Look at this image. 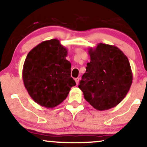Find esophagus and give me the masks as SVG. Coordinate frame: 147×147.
Instances as JSON below:
<instances>
[{
  "label": "esophagus",
  "instance_id": "34e87169",
  "mask_svg": "<svg viewBox=\"0 0 147 147\" xmlns=\"http://www.w3.org/2000/svg\"><path fill=\"white\" fill-rule=\"evenodd\" d=\"M75 82H76V84L78 85V83H79V78H76L75 79Z\"/></svg>",
  "mask_w": 147,
  "mask_h": 147
}]
</instances>
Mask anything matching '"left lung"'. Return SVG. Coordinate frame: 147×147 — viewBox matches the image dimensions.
Returning <instances> with one entry per match:
<instances>
[{"instance_id": "8db88e82", "label": "left lung", "mask_w": 147, "mask_h": 147, "mask_svg": "<svg viewBox=\"0 0 147 147\" xmlns=\"http://www.w3.org/2000/svg\"><path fill=\"white\" fill-rule=\"evenodd\" d=\"M90 62L79 88L94 109L105 111L124 99L132 83L133 75L127 56L117 47L98 43L89 48Z\"/></svg>"}]
</instances>
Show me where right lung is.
Listing matches in <instances>:
<instances>
[{
  "instance_id": "obj_1",
  "label": "right lung",
  "mask_w": 147,
  "mask_h": 147,
  "mask_svg": "<svg viewBox=\"0 0 147 147\" xmlns=\"http://www.w3.org/2000/svg\"><path fill=\"white\" fill-rule=\"evenodd\" d=\"M68 50L60 40H45L27 55L22 79L28 93L38 105L52 109L67 97L75 81L70 77Z\"/></svg>"
}]
</instances>
